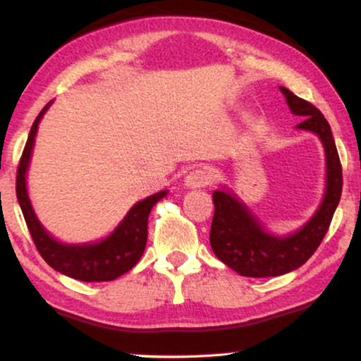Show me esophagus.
I'll use <instances>...</instances> for the list:
<instances>
[{"label":"esophagus","mask_w":361,"mask_h":361,"mask_svg":"<svg viewBox=\"0 0 361 361\" xmlns=\"http://www.w3.org/2000/svg\"><path fill=\"white\" fill-rule=\"evenodd\" d=\"M210 181H212V173L207 168L192 169L185 178V185L188 188H204V186L210 185Z\"/></svg>","instance_id":"obj_1"}]
</instances>
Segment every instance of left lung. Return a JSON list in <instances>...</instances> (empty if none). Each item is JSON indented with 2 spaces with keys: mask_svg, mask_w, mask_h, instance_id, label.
Instances as JSON below:
<instances>
[{
  "mask_svg": "<svg viewBox=\"0 0 361 361\" xmlns=\"http://www.w3.org/2000/svg\"><path fill=\"white\" fill-rule=\"evenodd\" d=\"M290 110L304 120L299 128L319 135L326 151L327 185L321 207L310 221L288 238L268 234L234 195L214 192L215 212L210 227V246L219 259L243 276L263 279L297 270L316 252L333 221L343 190V169L333 132L324 115L312 103L281 86Z\"/></svg>",
  "mask_w": 361,
  "mask_h": 361,
  "instance_id": "1",
  "label": "left lung"
}]
</instances>
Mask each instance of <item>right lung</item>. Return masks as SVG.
<instances>
[{"instance_id": "1", "label": "right lung", "mask_w": 361, "mask_h": 361, "mask_svg": "<svg viewBox=\"0 0 361 361\" xmlns=\"http://www.w3.org/2000/svg\"><path fill=\"white\" fill-rule=\"evenodd\" d=\"M47 106L49 105L44 106L30 128L27 144H25L22 157H20L18 169H16V198H18L25 222H27L28 231L34 239L37 251L40 252L45 263L56 271L81 281H110L118 279L135 267V263L146 250L149 212L156 202L166 195V190L151 195L135 204L128 210L126 219L120 222L117 229L100 243L82 244V246L57 243L37 221L34 209L28 200L27 185H25V175H27L28 161H30L32 147H34L37 127H39L40 118Z\"/></svg>"}]
</instances>
